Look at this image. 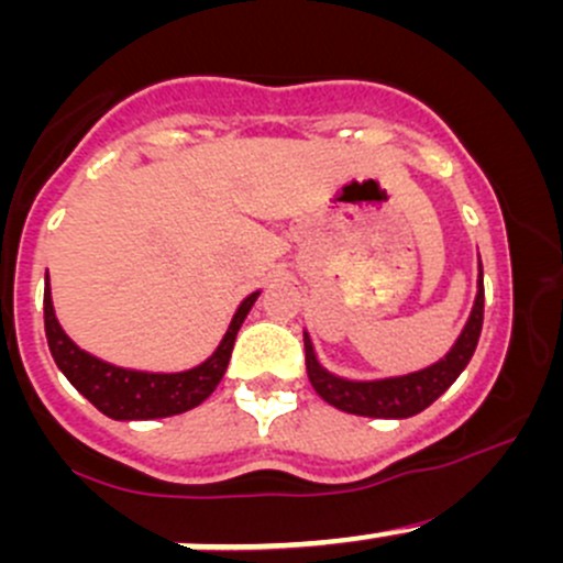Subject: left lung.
<instances>
[{"instance_id":"left-lung-1","label":"left lung","mask_w":563,"mask_h":563,"mask_svg":"<svg viewBox=\"0 0 563 563\" xmlns=\"http://www.w3.org/2000/svg\"><path fill=\"white\" fill-rule=\"evenodd\" d=\"M482 318H485V280H482V261H479V280H476V299L471 308L468 321L455 340L444 360L422 367V371L406 373V376L373 378V382H354L329 373L318 362L313 351V340L305 332V365H308V378L313 384L321 400L329 406L340 408L345 413L373 419H406L413 413L424 411L433 400H439L446 389L455 384V378L465 371V365L474 356L476 343H479Z\"/></svg>"}]
</instances>
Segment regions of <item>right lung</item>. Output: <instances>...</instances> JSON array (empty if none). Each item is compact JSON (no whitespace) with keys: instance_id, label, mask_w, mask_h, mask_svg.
Masks as SVG:
<instances>
[{"instance_id":"1","label":"right lung","mask_w":563,"mask_h":563,"mask_svg":"<svg viewBox=\"0 0 563 563\" xmlns=\"http://www.w3.org/2000/svg\"><path fill=\"white\" fill-rule=\"evenodd\" d=\"M261 291H253L250 297L242 299L236 308L234 318L229 323V332L223 334L220 345L209 360L201 365L190 367L181 373H146V371H130V367L111 365V362L98 360L89 351L78 349L65 329L59 327L54 313V302H51L48 275H45V294H43V316H45V338H48L51 356H54L56 367L65 373L67 382L73 384L98 411L106 417L119 419H163L174 417V413H185L190 408L201 406L214 387L223 378L225 367H229L231 351H234L236 332H240L242 321H245L250 308L255 305Z\"/></svg>"}]
</instances>
